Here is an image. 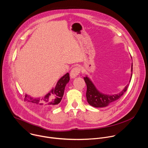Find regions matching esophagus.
Listing matches in <instances>:
<instances>
[{"label": "esophagus", "mask_w": 148, "mask_h": 148, "mask_svg": "<svg viewBox=\"0 0 148 148\" xmlns=\"http://www.w3.org/2000/svg\"><path fill=\"white\" fill-rule=\"evenodd\" d=\"M80 72V69L78 67H74L71 72H70V77L71 78H75L77 77V75L79 74Z\"/></svg>", "instance_id": "1"}]
</instances>
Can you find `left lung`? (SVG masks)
I'll use <instances>...</instances> for the list:
<instances>
[{
  "label": "left lung",
  "instance_id": "8db88e82",
  "mask_svg": "<svg viewBox=\"0 0 148 148\" xmlns=\"http://www.w3.org/2000/svg\"><path fill=\"white\" fill-rule=\"evenodd\" d=\"M132 74L133 63L132 64L131 77L130 78L129 83L131 82ZM84 79L87 86V90L86 93L87 101L89 104L96 108H103L107 107L110 104H111L116 100H118L127 90V89L129 85V84H128L121 92L117 94L107 95L100 92L96 88V86L94 85L90 78L88 75H86V77H84Z\"/></svg>",
  "mask_w": 148,
  "mask_h": 148
}]
</instances>
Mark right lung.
<instances>
[{"label": "right lung", "mask_w": 148, "mask_h": 148, "mask_svg": "<svg viewBox=\"0 0 148 148\" xmlns=\"http://www.w3.org/2000/svg\"><path fill=\"white\" fill-rule=\"evenodd\" d=\"M69 81L70 76L67 73L58 80L55 88H53L44 97L34 98L26 94L25 100L39 106L56 107L61 101L65 87Z\"/></svg>", "instance_id": "obj_1"}]
</instances>
